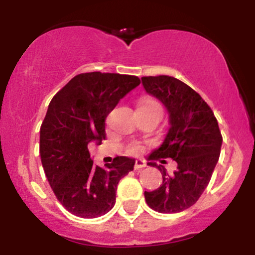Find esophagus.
Masks as SVG:
<instances>
[{
  "instance_id": "1",
  "label": "esophagus",
  "mask_w": 255,
  "mask_h": 255,
  "mask_svg": "<svg viewBox=\"0 0 255 255\" xmlns=\"http://www.w3.org/2000/svg\"><path fill=\"white\" fill-rule=\"evenodd\" d=\"M146 166V162L144 159H136L135 164H134V169H141Z\"/></svg>"
}]
</instances>
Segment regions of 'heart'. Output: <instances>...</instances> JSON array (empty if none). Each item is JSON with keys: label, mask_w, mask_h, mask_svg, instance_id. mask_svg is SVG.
<instances>
[{"label": "heart", "mask_w": 255, "mask_h": 255, "mask_svg": "<svg viewBox=\"0 0 255 255\" xmlns=\"http://www.w3.org/2000/svg\"><path fill=\"white\" fill-rule=\"evenodd\" d=\"M139 109H144V110H154V111H160L162 113V108H160V104L158 103L156 99L151 98V97H144L141 98L139 103ZM141 151V147L139 145H133L129 148V153H139Z\"/></svg>", "instance_id": "heart-1"}]
</instances>
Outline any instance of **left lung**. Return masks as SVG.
<instances>
[{
  "label": "left lung",
  "mask_w": 255,
  "mask_h": 255,
  "mask_svg": "<svg viewBox=\"0 0 255 255\" xmlns=\"http://www.w3.org/2000/svg\"><path fill=\"white\" fill-rule=\"evenodd\" d=\"M146 92L159 99L169 113L164 141L148 157L171 158L177 170L169 175L163 165L148 163L162 172L163 183L145 192L148 206L160 213H176L194 205L211 180L223 137L211 108L192 87L169 75L142 77Z\"/></svg>",
  "instance_id": "8db88e82"
}]
</instances>
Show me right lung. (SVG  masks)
<instances>
[{
    "instance_id": "add662e5",
    "label": "right lung",
    "mask_w": 255,
    "mask_h": 255,
    "mask_svg": "<svg viewBox=\"0 0 255 255\" xmlns=\"http://www.w3.org/2000/svg\"><path fill=\"white\" fill-rule=\"evenodd\" d=\"M140 84L135 75L91 72L75 75L51 99L40 126L42 165L57 200L72 215L96 218L116 201L119 181L135 159L119 156L93 164L87 145L105 139V120L120 99Z\"/></svg>"
}]
</instances>
